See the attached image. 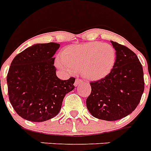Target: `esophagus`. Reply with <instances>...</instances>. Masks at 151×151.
I'll return each mask as SVG.
<instances>
[{
    "instance_id": "obj_1",
    "label": "esophagus",
    "mask_w": 151,
    "mask_h": 151,
    "mask_svg": "<svg viewBox=\"0 0 151 151\" xmlns=\"http://www.w3.org/2000/svg\"><path fill=\"white\" fill-rule=\"evenodd\" d=\"M81 82H83V80H81V79H76L75 82H74V86H78L79 84H81Z\"/></svg>"
}]
</instances>
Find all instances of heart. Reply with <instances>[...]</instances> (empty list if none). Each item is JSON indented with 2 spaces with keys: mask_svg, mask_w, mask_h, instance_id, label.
I'll return each instance as SVG.
<instances>
[{
  "mask_svg": "<svg viewBox=\"0 0 151 151\" xmlns=\"http://www.w3.org/2000/svg\"><path fill=\"white\" fill-rule=\"evenodd\" d=\"M115 59L112 45L96 41L68 46L58 57L56 64L69 73L81 71L85 78L99 80L110 73Z\"/></svg>",
  "mask_w": 151,
  "mask_h": 151,
  "instance_id": "obj_1",
  "label": "heart"
}]
</instances>
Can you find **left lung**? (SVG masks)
Masks as SVG:
<instances>
[{"label":"left lung","instance_id":"8db88e82","mask_svg":"<svg viewBox=\"0 0 151 151\" xmlns=\"http://www.w3.org/2000/svg\"><path fill=\"white\" fill-rule=\"evenodd\" d=\"M110 42L116 52L114 66L105 78L90 83L92 92L86 106L98 119L117 121L138 106L144 91V79L137 55L125 46Z\"/></svg>","mask_w":151,"mask_h":151}]
</instances>
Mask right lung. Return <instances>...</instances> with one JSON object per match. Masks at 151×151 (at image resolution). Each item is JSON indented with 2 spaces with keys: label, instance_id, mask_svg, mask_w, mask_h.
<instances>
[{
  "label": "right lung",
  "instance_id": "add662e5",
  "mask_svg": "<svg viewBox=\"0 0 151 151\" xmlns=\"http://www.w3.org/2000/svg\"><path fill=\"white\" fill-rule=\"evenodd\" d=\"M60 45L35 44L20 52L11 63L7 76L9 100L20 117L41 122L56 116L64 97L74 88L75 78L60 80L54 55Z\"/></svg>",
  "mask_w": 151,
  "mask_h": 151
}]
</instances>
